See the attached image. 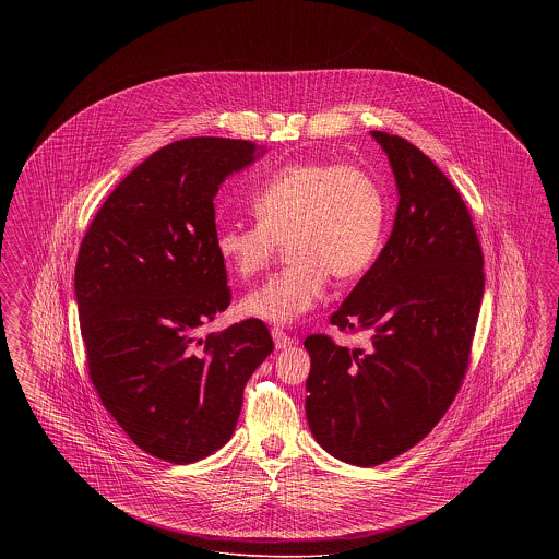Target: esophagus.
<instances>
[{
	"instance_id": "34e87169",
	"label": "esophagus",
	"mask_w": 559,
	"mask_h": 559,
	"mask_svg": "<svg viewBox=\"0 0 559 559\" xmlns=\"http://www.w3.org/2000/svg\"><path fill=\"white\" fill-rule=\"evenodd\" d=\"M272 340H274L276 349H285V347L295 344V340H293L292 335H287L283 329H272Z\"/></svg>"
}]
</instances>
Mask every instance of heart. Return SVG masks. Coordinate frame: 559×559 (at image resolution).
I'll use <instances>...</instances> for the list:
<instances>
[{
	"label": "heart",
	"mask_w": 559,
	"mask_h": 559,
	"mask_svg": "<svg viewBox=\"0 0 559 559\" xmlns=\"http://www.w3.org/2000/svg\"><path fill=\"white\" fill-rule=\"evenodd\" d=\"M258 224H226L215 235L222 264L239 278L260 274L287 245L293 262L240 299L249 319L292 324L324 295L329 274L362 276L385 233V199L369 171L329 160L272 174L251 199Z\"/></svg>",
	"instance_id": "b5f03b06"
}]
</instances>
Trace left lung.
<instances>
[{
	"instance_id": "8db88e82",
	"label": "left lung",
	"mask_w": 559,
	"mask_h": 559,
	"mask_svg": "<svg viewBox=\"0 0 559 559\" xmlns=\"http://www.w3.org/2000/svg\"><path fill=\"white\" fill-rule=\"evenodd\" d=\"M385 151L399 210L379 258L331 317L369 349L310 335L306 417L320 447L358 467L421 442L444 417L469 365L484 258L465 201L415 144L371 132Z\"/></svg>"
}]
</instances>
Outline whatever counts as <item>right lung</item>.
Instances as JSON below:
<instances>
[{"label": "right lung", "instance_id": "obj_1", "mask_svg": "<svg viewBox=\"0 0 559 559\" xmlns=\"http://www.w3.org/2000/svg\"><path fill=\"white\" fill-rule=\"evenodd\" d=\"M260 155L249 140L171 142L119 182L81 240L90 379L133 444L167 463H194L230 440L242 390L274 349L255 319L194 337L230 304L213 199Z\"/></svg>", "mask_w": 559, "mask_h": 559}]
</instances>
